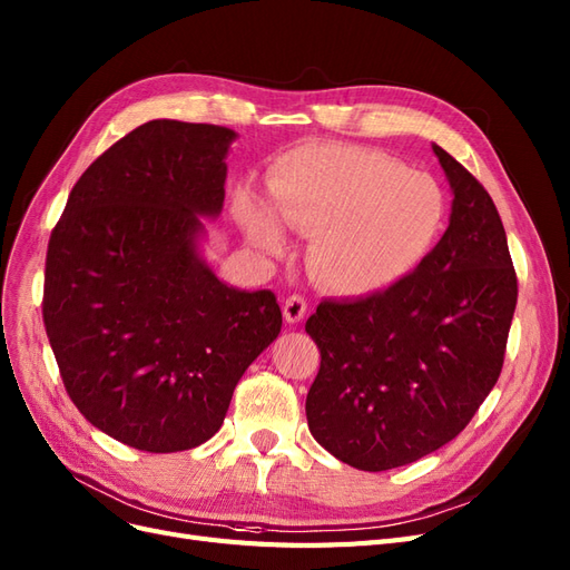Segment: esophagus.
I'll list each match as a JSON object with an SVG mask.
<instances>
[{
    "label": "esophagus",
    "instance_id": "1",
    "mask_svg": "<svg viewBox=\"0 0 570 570\" xmlns=\"http://www.w3.org/2000/svg\"><path fill=\"white\" fill-rule=\"evenodd\" d=\"M306 308L308 304L302 294H292V297H287L283 304V316L287 323H299L306 316Z\"/></svg>",
    "mask_w": 570,
    "mask_h": 570
}]
</instances>
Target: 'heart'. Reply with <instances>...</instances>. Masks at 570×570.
Wrapping results in <instances>:
<instances>
[{
    "instance_id": "obj_1",
    "label": "heart",
    "mask_w": 570,
    "mask_h": 570,
    "mask_svg": "<svg viewBox=\"0 0 570 570\" xmlns=\"http://www.w3.org/2000/svg\"><path fill=\"white\" fill-rule=\"evenodd\" d=\"M271 190L281 219L313 238V278L348 297L405 278L434 247L445 222L443 190L431 176L363 146L292 150L276 165ZM243 219L259 247L283 249V230L268 212L247 203Z\"/></svg>"
}]
</instances>
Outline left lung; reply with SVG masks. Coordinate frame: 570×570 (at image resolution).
I'll return each mask as SVG.
<instances>
[{
    "label": "left lung",
    "mask_w": 570,
    "mask_h": 570,
    "mask_svg": "<svg viewBox=\"0 0 570 570\" xmlns=\"http://www.w3.org/2000/svg\"><path fill=\"white\" fill-rule=\"evenodd\" d=\"M455 193L450 226L405 278L363 299H323L306 321L321 367L306 396L313 439L337 460L386 469L434 453L495 386L517 271L488 190L434 146Z\"/></svg>",
    "instance_id": "1"
}]
</instances>
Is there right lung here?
Instances as JSON below:
<instances>
[{"mask_svg": "<svg viewBox=\"0 0 570 570\" xmlns=\"http://www.w3.org/2000/svg\"><path fill=\"white\" fill-rule=\"evenodd\" d=\"M233 139L217 125L136 127L80 176L49 238L42 316L68 396L146 453L217 434L283 325L276 294L228 287L195 247L200 214L222 212Z\"/></svg>", "mask_w": 570, "mask_h": 570, "instance_id": "1", "label": "right lung"}]
</instances>
